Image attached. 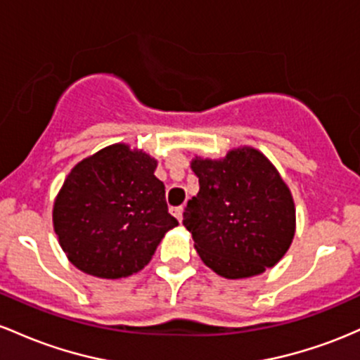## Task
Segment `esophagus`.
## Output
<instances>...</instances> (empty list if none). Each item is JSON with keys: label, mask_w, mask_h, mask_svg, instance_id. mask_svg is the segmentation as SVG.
<instances>
[{"label": "esophagus", "mask_w": 360, "mask_h": 360, "mask_svg": "<svg viewBox=\"0 0 360 360\" xmlns=\"http://www.w3.org/2000/svg\"><path fill=\"white\" fill-rule=\"evenodd\" d=\"M172 212H173V216H175L176 219L181 223V214H184V207H181V205H179V207H173Z\"/></svg>", "instance_id": "obj_1"}]
</instances>
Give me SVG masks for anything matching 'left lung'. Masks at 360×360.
<instances>
[{
  "instance_id": "left-lung-1",
  "label": "left lung",
  "mask_w": 360,
  "mask_h": 360,
  "mask_svg": "<svg viewBox=\"0 0 360 360\" xmlns=\"http://www.w3.org/2000/svg\"><path fill=\"white\" fill-rule=\"evenodd\" d=\"M199 193L187 202L184 226L207 267L228 278L274 267L294 236L292 195L274 165L252 148L224 160H193Z\"/></svg>"
}]
</instances>
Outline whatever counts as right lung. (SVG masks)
<instances>
[{
  "instance_id": "obj_1",
  "label": "right lung",
  "mask_w": 360,
  "mask_h": 360,
  "mask_svg": "<svg viewBox=\"0 0 360 360\" xmlns=\"http://www.w3.org/2000/svg\"><path fill=\"white\" fill-rule=\"evenodd\" d=\"M155 169L156 160L126 144L105 148L71 169L52 219L72 265L119 278L151 260L165 233L179 226Z\"/></svg>"
}]
</instances>
